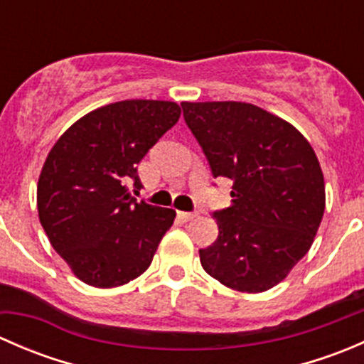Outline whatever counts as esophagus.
<instances>
[{
    "mask_svg": "<svg viewBox=\"0 0 364 364\" xmlns=\"http://www.w3.org/2000/svg\"><path fill=\"white\" fill-rule=\"evenodd\" d=\"M178 216L183 220V222H190L197 216V213H186V211H178Z\"/></svg>",
    "mask_w": 364,
    "mask_h": 364,
    "instance_id": "obj_1",
    "label": "esophagus"
}]
</instances>
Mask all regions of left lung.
Here are the masks:
<instances>
[{
	"instance_id": "obj_1",
	"label": "left lung",
	"mask_w": 364,
	"mask_h": 364,
	"mask_svg": "<svg viewBox=\"0 0 364 364\" xmlns=\"http://www.w3.org/2000/svg\"><path fill=\"white\" fill-rule=\"evenodd\" d=\"M183 116L215 178L232 179V204L213 213L218 237L199 250L204 271L240 292L280 284L310 250L326 208L310 142L245 102H183Z\"/></svg>"
}]
</instances>
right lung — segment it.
<instances>
[{
    "label": "right lung",
    "instance_id": "obj_1",
    "mask_svg": "<svg viewBox=\"0 0 364 364\" xmlns=\"http://www.w3.org/2000/svg\"><path fill=\"white\" fill-rule=\"evenodd\" d=\"M179 116L176 102H116L75 121L47 155L36 186L40 223L84 284L119 287L151 264L176 211L137 200L128 185L141 190L139 161Z\"/></svg>",
    "mask_w": 364,
    "mask_h": 364
}]
</instances>
